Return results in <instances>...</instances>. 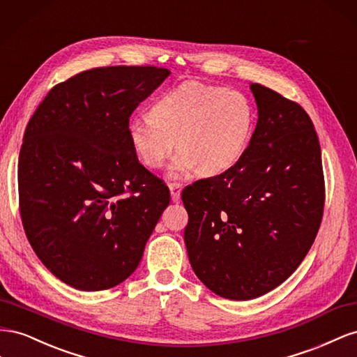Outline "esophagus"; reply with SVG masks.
Listing matches in <instances>:
<instances>
[{
  "instance_id": "obj_1",
  "label": "esophagus",
  "mask_w": 357,
  "mask_h": 357,
  "mask_svg": "<svg viewBox=\"0 0 357 357\" xmlns=\"http://www.w3.org/2000/svg\"><path fill=\"white\" fill-rule=\"evenodd\" d=\"M169 188H170V196H172V200L173 202H178L179 197H181V184H178V182H170L169 184Z\"/></svg>"
}]
</instances>
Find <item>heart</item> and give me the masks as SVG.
Returning a JSON list of instances; mask_svg holds the SVG:
<instances>
[{
	"mask_svg": "<svg viewBox=\"0 0 357 357\" xmlns=\"http://www.w3.org/2000/svg\"><path fill=\"white\" fill-rule=\"evenodd\" d=\"M254 122V106L241 91L190 80L162 94L151 115L131 118L127 136L148 169H160L176 145L173 178L195 172L215 176L245 154Z\"/></svg>",
	"mask_w": 357,
	"mask_h": 357,
	"instance_id": "1",
	"label": "heart"
}]
</instances>
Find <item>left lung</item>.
I'll list each match as a JSON object with an SVG mask.
<instances>
[{
    "label": "left lung",
    "mask_w": 357,
    "mask_h": 357,
    "mask_svg": "<svg viewBox=\"0 0 357 357\" xmlns=\"http://www.w3.org/2000/svg\"><path fill=\"white\" fill-rule=\"evenodd\" d=\"M259 119L238 165L182 191L192 271L221 298L248 301L296 271L317 236L324 176L317 133L296 101L250 85Z\"/></svg>",
    "instance_id": "obj_1"
}]
</instances>
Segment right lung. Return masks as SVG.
Returning <instances> with one entry per match:
<instances>
[{"mask_svg": "<svg viewBox=\"0 0 357 357\" xmlns=\"http://www.w3.org/2000/svg\"><path fill=\"white\" fill-rule=\"evenodd\" d=\"M170 75L97 67L55 85L29 119L17 165L19 212L37 257L77 290L118 286L139 266L170 202L127 136L135 109Z\"/></svg>", "mask_w": 357, "mask_h": 357, "instance_id": "obj_1", "label": "right lung"}]
</instances>
